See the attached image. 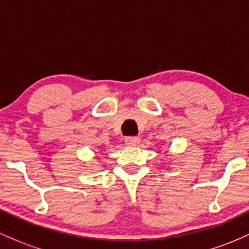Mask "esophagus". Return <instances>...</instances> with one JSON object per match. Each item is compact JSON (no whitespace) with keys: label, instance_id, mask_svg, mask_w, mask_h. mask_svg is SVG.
Returning <instances> with one entry per match:
<instances>
[{"label":"esophagus","instance_id":"esophagus-1","mask_svg":"<svg viewBox=\"0 0 249 249\" xmlns=\"http://www.w3.org/2000/svg\"><path fill=\"white\" fill-rule=\"evenodd\" d=\"M139 141H141V139H139V137L128 136V137H126V138H125V144H127V145H136V144H138Z\"/></svg>","mask_w":249,"mask_h":249}]
</instances>
